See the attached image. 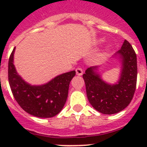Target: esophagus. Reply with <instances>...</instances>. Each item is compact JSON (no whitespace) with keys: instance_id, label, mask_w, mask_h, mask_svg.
<instances>
[{"instance_id":"esophagus-1","label":"esophagus","mask_w":147,"mask_h":147,"mask_svg":"<svg viewBox=\"0 0 147 147\" xmlns=\"http://www.w3.org/2000/svg\"><path fill=\"white\" fill-rule=\"evenodd\" d=\"M76 73L78 76H81L83 74V70L82 69L81 67H77L76 69Z\"/></svg>"}]
</instances>
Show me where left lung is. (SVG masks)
<instances>
[{"label": "left lung", "mask_w": 147, "mask_h": 147, "mask_svg": "<svg viewBox=\"0 0 147 147\" xmlns=\"http://www.w3.org/2000/svg\"><path fill=\"white\" fill-rule=\"evenodd\" d=\"M115 56H119L122 65L116 84L105 82L96 72L98 66L88 67L82 76L89 102L95 110L106 115L117 113L126 108L132 101L136 88L137 57L131 44L124 40Z\"/></svg>", "instance_id": "left-lung-1"}]
</instances>
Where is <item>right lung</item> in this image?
Instances as JSON below:
<instances>
[{
	"label": "right lung",
	"mask_w": 147,
	"mask_h": 147,
	"mask_svg": "<svg viewBox=\"0 0 147 147\" xmlns=\"http://www.w3.org/2000/svg\"><path fill=\"white\" fill-rule=\"evenodd\" d=\"M15 49L9 59L8 78L18 105L26 112L36 117L51 118L57 115L65 104L70 82L76 75V71L59 75L45 85H30L17 73L13 63Z\"/></svg>",
	"instance_id": "add662e5"
}]
</instances>
